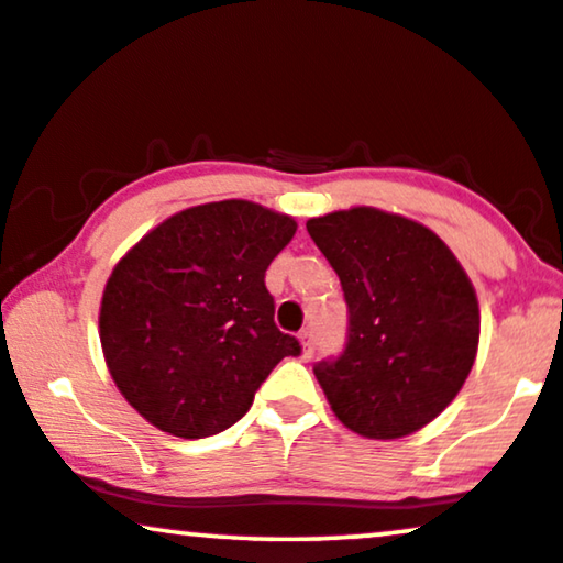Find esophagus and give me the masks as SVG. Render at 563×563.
<instances>
[{
	"label": "esophagus",
	"instance_id": "esophagus-1",
	"mask_svg": "<svg viewBox=\"0 0 563 563\" xmlns=\"http://www.w3.org/2000/svg\"><path fill=\"white\" fill-rule=\"evenodd\" d=\"M298 338H301L303 355H306V358H311V353H314V332H311L309 327H306V330H301V334H298Z\"/></svg>",
	"mask_w": 563,
	"mask_h": 563
}]
</instances>
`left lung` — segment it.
Wrapping results in <instances>:
<instances>
[{"label":"left lung","instance_id":"obj_1","mask_svg":"<svg viewBox=\"0 0 563 563\" xmlns=\"http://www.w3.org/2000/svg\"><path fill=\"white\" fill-rule=\"evenodd\" d=\"M306 231L340 277L347 340L314 374L334 416L368 439H400L450 405L471 374L481 309L437 233L376 208L311 218Z\"/></svg>","mask_w":563,"mask_h":563}]
</instances>
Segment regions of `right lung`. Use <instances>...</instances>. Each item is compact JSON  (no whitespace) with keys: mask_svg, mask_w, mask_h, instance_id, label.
<instances>
[{"mask_svg":"<svg viewBox=\"0 0 563 563\" xmlns=\"http://www.w3.org/2000/svg\"><path fill=\"white\" fill-rule=\"evenodd\" d=\"M296 220L246 199L181 210L119 260L101 301L106 366L126 402L181 439L225 431L286 355L265 273Z\"/></svg>","mask_w":563,"mask_h":563,"instance_id":"right-lung-1","label":"right lung"}]
</instances>
